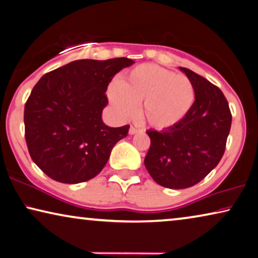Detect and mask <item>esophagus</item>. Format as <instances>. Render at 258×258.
Masks as SVG:
<instances>
[{"label": "esophagus", "mask_w": 258, "mask_h": 258, "mask_svg": "<svg viewBox=\"0 0 258 258\" xmlns=\"http://www.w3.org/2000/svg\"><path fill=\"white\" fill-rule=\"evenodd\" d=\"M138 132H139V130H138L137 127H134V126H131L130 131H128L130 134H136V133H138Z\"/></svg>", "instance_id": "1"}]
</instances>
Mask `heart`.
Wrapping results in <instances>:
<instances>
[{
    "label": "heart",
    "mask_w": 258,
    "mask_h": 258,
    "mask_svg": "<svg viewBox=\"0 0 258 258\" xmlns=\"http://www.w3.org/2000/svg\"><path fill=\"white\" fill-rule=\"evenodd\" d=\"M109 99L122 117L132 116L140 105V116L157 130L175 126L189 112L195 89L186 76L156 64L133 68L110 87Z\"/></svg>",
    "instance_id": "1"
}]
</instances>
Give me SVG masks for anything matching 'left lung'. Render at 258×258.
<instances>
[{
	"mask_svg": "<svg viewBox=\"0 0 258 258\" xmlns=\"http://www.w3.org/2000/svg\"><path fill=\"white\" fill-rule=\"evenodd\" d=\"M191 81L195 103L172 127L148 130L151 147L145 167L157 184L186 189L201 182L220 162L232 125V113L222 91L203 76L179 67Z\"/></svg>",
	"mask_w": 258,
	"mask_h": 258,
	"instance_id": "obj_1",
	"label": "left lung"
}]
</instances>
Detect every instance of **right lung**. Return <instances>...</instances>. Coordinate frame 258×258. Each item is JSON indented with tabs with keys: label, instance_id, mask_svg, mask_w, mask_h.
Segmentation results:
<instances>
[{
	"label": "right lung",
	"instance_id": "obj_1",
	"mask_svg": "<svg viewBox=\"0 0 258 258\" xmlns=\"http://www.w3.org/2000/svg\"><path fill=\"white\" fill-rule=\"evenodd\" d=\"M133 62L127 57L72 61L33 87L24 109L25 140L31 159L48 177L78 184L104 168L130 128L103 122L105 91L113 76Z\"/></svg>",
	"mask_w": 258,
	"mask_h": 258
}]
</instances>
